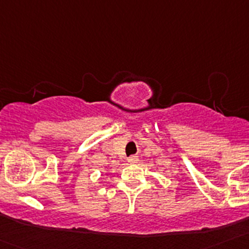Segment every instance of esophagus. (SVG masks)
<instances>
[{
  "instance_id": "1",
  "label": "esophagus",
  "mask_w": 249,
  "mask_h": 249,
  "mask_svg": "<svg viewBox=\"0 0 249 249\" xmlns=\"http://www.w3.org/2000/svg\"><path fill=\"white\" fill-rule=\"evenodd\" d=\"M127 160H129L130 162H137V160H139V158H137V157H130Z\"/></svg>"
}]
</instances>
